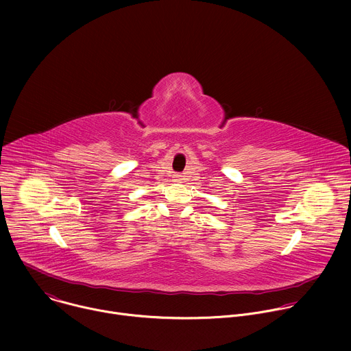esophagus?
<instances>
[{"label": "esophagus", "mask_w": 351, "mask_h": 351, "mask_svg": "<svg viewBox=\"0 0 351 351\" xmlns=\"http://www.w3.org/2000/svg\"><path fill=\"white\" fill-rule=\"evenodd\" d=\"M175 180H182V178H180V175H175Z\"/></svg>", "instance_id": "obj_1"}]
</instances>
